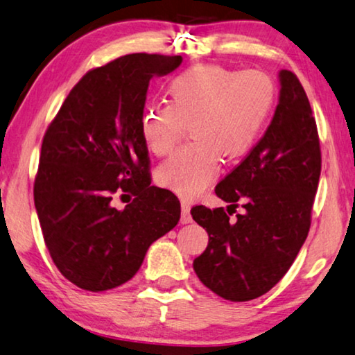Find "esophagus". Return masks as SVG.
Here are the masks:
<instances>
[{
    "instance_id": "obj_1",
    "label": "esophagus",
    "mask_w": 355,
    "mask_h": 355,
    "mask_svg": "<svg viewBox=\"0 0 355 355\" xmlns=\"http://www.w3.org/2000/svg\"><path fill=\"white\" fill-rule=\"evenodd\" d=\"M181 223L182 224H189L192 223V216H190V203L187 202V200H182L181 202Z\"/></svg>"
}]
</instances>
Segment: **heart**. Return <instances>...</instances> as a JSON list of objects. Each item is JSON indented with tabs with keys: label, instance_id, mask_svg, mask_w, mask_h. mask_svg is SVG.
Instances as JSON below:
<instances>
[{
	"label": "heart",
	"instance_id": "heart-1",
	"mask_svg": "<svg viewBox=\"0 0 355 355\" xmlns=\"http://www.w3.org/2000/svg\"><path fill=\"white\" fill-rule=\"evenodd\" d=\"M168 102L146 105L141 136L148 150L166 155L190 126V141L162 163L157 181L184 198L197 197L218 176L223 157H243L254 146L275 102L264 71L200 64L166 86Z\"/></svg>",
	"mask_w": 355,
	"mask_h": 355
}]
</instances>
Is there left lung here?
Masks as SVG:
<instances>
[{
    "label": "left lung",
    "instance_id": "obj_1",
    "mask_svg": "<svg viewBox=\"0 0 355 355\" xmlns=\"http://www.w3.org/2000/svg\"><path fill=\"white\" fill-rule=\"evenodd\" d=\"M279 78V105L264 136L216 186L230 214L203 205L190 209L209 237L207 250L193 261L195 274L229 301L254 300L279 284L309 234L320 142L297 76L282 70ZM239 204L244 211L230 220Z\"/></svg>",
    "mask_w": 355,
    "mask_h": 355
}]
</instances>
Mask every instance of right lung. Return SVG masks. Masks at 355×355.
<instances>
[{
  "mask_svg": "<svg viewBox=\"0 0 355 355\" xmlns=\"http://www.w3.org/2000/svg\"><path fill=\"white\" fill-rule=\"evenodd\" d=\"M181 62L137 53L92 69L46 130L35 208L55 267L78 288L105 291L132 279L148 246L179 223L176 195L150 186L141 115L150 80ZM115 193L135 198L116 210Z\"/></svg>",
  "mask_w": 355,
  "mask_h": 355,
  "instance_id": "add662e5",
  "label": "right lung"
}]
</instances>
